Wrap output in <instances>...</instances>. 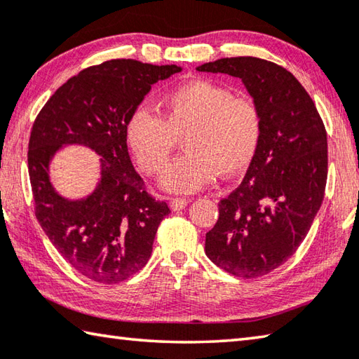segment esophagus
Returning a JSON list of instances; mask_svg holds the SVG:
<instances>
[{
    "mask_svg": "<svg viewBox=\"0 0 359 359\" xmlns=\"http://www.w3.org/2000/svg\"><path fill=\"white\" fill-rule=\"evenodd\" d=\"M188 202H190V201H188L187 198H172L171 199V208H172V210H182V208L187 207Z\"/></svg>",
    "mask_w": 359,
    "mask_h": 359,
    "instance_id": "1",
    "label": "esophagus"
}]
</instances>
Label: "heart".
Wrapping results in <instances>:
<instances>
[{
  "instance_id": "1",
  "label": "heart",
  "mask_w": 359,
  "mask_h": 359,
  "mask_svg": "<svg viewBox=\"0 0 359 359\" xmlns=\"http://www.w3.org/2000/svg\"><path fill=\"white\" fill-rule=\"evenodd\" d=\"M185 154L166 166L161 187L193 193L221 175L251 166L264 136V114L250 95L210 80L180 84L161 99V117L136 108L126 122V141L136 165L147 175L165 168L179 138Z\"/></svg>"
}]
</instances>
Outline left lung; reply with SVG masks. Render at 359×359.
I'll list each match as a JSON object with an SVG mask.
<instances>
[{
	"mask_svg": "<svg viewBox=\"0 0 359 359\" xmlns=\"http://www.w3.org/2000/svg\"><path fill=\"white\" fill-rule=\"evenodd\" d=\"M198 70L240 78L262 109L259 152L240 187L219 201L217 224L205 233V252L233 276H264L295 254L322 205L327 130L311 95L275 62L223 57Z\"/></svg>",
	"mask_w": 359,
	"mask_h": 359,
	"instance_id": "1",
	"label": "left lung"
}]
</instances>
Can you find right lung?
Wrapping results in <instances>:
<instances>
[{"mask_svg":"<svg viewBox=\"0 0 359 359\" xmlns=\"http://www.w3.org/2000/svg\"><path fill=\"white\" fill-rule=\"evenodd\" d=\"M180 70L135 60L88 67L57 88L32 123L28 171L36 218L67 264L95 283L117 284L140 271L171 213L135 171L126 122L154 83ZM62 144L102 155V182L88 200L66 201L49 185L48 161Z\"/></svg>","mask_w":359,"mask_h":359,"instance_id":"right-lung-1","label":"right lung"}]
</instances>
